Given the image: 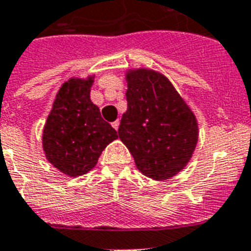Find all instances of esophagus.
Segmentation results:
<instances>
[{"label": "esophagus", "mask_w": 251, "mask_h": 251, "mask_svg": "<svg viewBox=\"0 0 251 251\" xmlns=\"http://www.w3.org/2000/svg\"><path fill=\"white\" fill-rule=\"evenodd\" d=\"M112 126H113V127H115L116 130L119 129V126H120V121H119V120H116V121L112 122Z\"/></svg>", "instance_id": "esophagus-1"}]
</instances>
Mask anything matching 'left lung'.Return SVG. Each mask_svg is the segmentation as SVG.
<instances>
[{"label": "left lung", "mask_w": 251, "mask_h": 251, "mask_svg": "<svg viewBox=\"0 0 251 251\" xmlns=\"http://www.w3.org/2000/svg\"><path fill=\"white\" fill-rule=\"evenodd\" d=\"M127 109L119 127L136 169L153 180L182 172L199 142L193 111L169 78L148 68L126 71Z\"/></svg>", "instance_id": "left-lung-1"}]
</instances>
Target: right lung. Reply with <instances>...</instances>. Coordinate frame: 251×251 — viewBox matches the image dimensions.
Segmentation results:
<instances>
[{
    "instance_id": "add662e5",
    "label": "right lung",
    "mask_w": 251,
    "mask_h": 251,
    "mask_svg": "<svg viewBox=\"0 0 251 251\" xmlns=\"http://www.w3.org/2000/svg\"><path fill=\"white\" fill-rule=\"evenodd\" d=\"M94 78L71 77L63 83L42 130L46 160L72 178L93 170L105 147L119 138L91 101Z\"/></svg>"
}]
</instances>
